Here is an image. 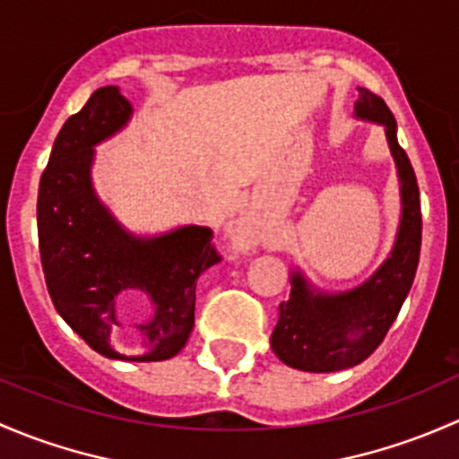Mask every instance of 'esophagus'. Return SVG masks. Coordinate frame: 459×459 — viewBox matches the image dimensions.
I'll return each instance as SVG.
<instances>
[{"label":"esophagus","mask_w":459,"mask_h":459,"mask_svg":"<svg viewBox=\"0 0 459 459\" xmlns=\"http://www.w3.org/2000/svg\"><path fill=\"white\" fill-rule=\"evenodd\" d=\"M236 243H243V234H240V231L236 234Z\"/></svg>","instance_id":"obj_1"}]
</instances>
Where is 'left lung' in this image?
Returning <instances> with one entry per match:
<instances>
[{
	"mask_svg": "<svg viewBox=\"0 0 459 459\" xmlns=\"http://www.w3.org/2000/svg\"><path fill=\"white\" fill-rule=\"evenodd\" d=\"M356 117L385 127L398 169L403 216L389 258L362 285L327 294L314 290L299 269L291 272V294L278 307L281 314L272 332V349L287 367L300 371L329 373L367 360L398 318L420 261V190L411 160L398 143L394 115L377 94L358 88Z\"/></svg>",
	"mask_w": 459,
	"mask_h": 459,
	"instance_id": "1",
	"label": "left lung"
}]
</instances>
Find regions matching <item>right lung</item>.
Instances as JSON below:
<instances>
[{
    "instance_id": "1",
    "label": "right lung",
    "mask_w": 459,
    "mask_h": 459,
    "mask_svg": "<svg viewBox=\"0 0 459 459\" xmlns=\"http://www.w3.org/2000/svg\"><path fill=\"white\" fill-rule=\"evenodd\" d=\"M130 101L117 86L94 90L56 134L37 196V231L46 287L56 314L110 360L159 362L177 356L195 327L196 281L221 261L212 230L183 225L168 234L134 236L94 195V145L124 130ZM145 293L155 316L137 325L146 351L126 357L109 344L120 326L116 296Z\"/></svg>"
}]
</instances>
